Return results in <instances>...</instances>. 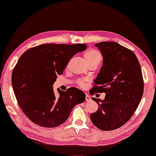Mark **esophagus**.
Segmentation results:
<instances>
[{
    "mask_svg": "<svg viewBox=\"0 0 156 156\" xmlns=\"http://www.w3.org/2000/svg\"><path fill=\"white\" fill-rule=\"evenodd\" d=\"M85 99H86V101H90V96H89L88 94H86V98H85Z\"/></svg>",
    "mask_w": 156,
    "mask_h": 156,
    "instance_id": "obj_1",
    "label": "esophagus"
}]
</instances>
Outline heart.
Masks as SVG:
<instances>
[{"label":"heart","mask_w":156,"mask_h":156,"mask_svg":"<svg viewBox=\"0 0 156 156\" xmlns=\"http://www.w3.org/2000/svg\"><path fill=\"white\" fill-rule=\"evenodd\" d=\"M84 58L88 65L93 63H99L102 59V55L98 50L95 49H90L86 51L84 54ZM86 80H79L77 85L80 87H85Z\"/></svg>","instance_id":"1"}]
</instances>
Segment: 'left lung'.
<instances>
[{"label":"left lung","mask_w":156,"mask_h":156,"mask_svg":"<svg viewBox=\"0 0 156 156\" xmlns=\"http://www.w3.org/2000/svg\"><path fill=\"white\" fill-rule=\"evenodd\" d=\"M95 45L103 56V65L90 93H105L106 96L104 100L92 98L99 108L90 117L98 129L112 131L126 124L136 112L144 92V80L132 50L113 41Z\"/></svg>","instance_id":"left-lung-1"}]
</instances>
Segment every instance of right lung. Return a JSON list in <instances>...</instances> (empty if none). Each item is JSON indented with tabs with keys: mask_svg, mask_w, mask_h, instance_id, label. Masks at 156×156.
Here are the masks:
<instances>
[{
	"mask_svg": "<svg viewBox=\"0 0 156 156\" xmlns=\"http://www.w3.org/2000/svg\"><path fill=\"white\" fill-rule=\"evenodd\" d=\"M86 47L81 43H45L27 50L20 57L12 71V86L22 111L34 124L45 128L59 126L74 106L85 100V93L75 87L57 90V98L52 85L70 58Z\"/></svg>",
	"mask_w": 156,
	"mask_h": 156,
	"instance_id": "obj_1",
	"label": "right lung"
}]
</instances>
